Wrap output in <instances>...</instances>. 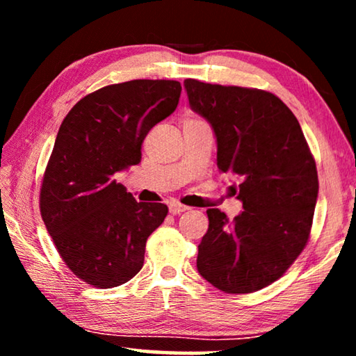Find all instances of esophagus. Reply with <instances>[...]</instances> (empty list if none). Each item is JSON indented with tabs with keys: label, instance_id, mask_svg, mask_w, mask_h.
I'll use <instances>...</instances> for the list:
<instances>
[{
	"label": "esophagus",
	"instance_id": "34e87169",
	"mask_svg": "<svg viewBox=\"0 0 356 356\" xmlns=\"http://www.w3.org/2000/svg\"><path fill=\"white\" fill-rule=\"evenodd\" d=\"M185 210H188V207L184 206V204H179V202L170 204V213H172V215H179V213L185 212Z\"/></svg>",
	"mask_w": 356,
	"mask_h": 356
}]
</instances>
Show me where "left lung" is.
Masks as SVG:
<instances>
[{
  "mask_svg": "<svg viewBox=\"0 0 356 356\" xmlns=\"http://www.w3.org/2000/svg\"><path fill=\"white\" fill-rule=\"evenodd\" d=\"M191 110L212 125L216 165L238 180L243 212L209 209L197 272L227 293L281 278L308 243L317 202L316 161L293 113L261 89L184 81Z\"/></svg>",
  "mask_w": 356,
  "mask_h": 356,
  "instance_id": "left-lung-1",
  "label": "left lung"
}]
</instances>
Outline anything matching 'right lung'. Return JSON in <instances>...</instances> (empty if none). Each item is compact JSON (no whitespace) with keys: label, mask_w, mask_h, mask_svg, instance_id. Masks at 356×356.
Returning <instances> with one entry per match:
<instances>
[{"label":"right lung","mask_w":356,"mask_h":356,"mask_svg":"<svg viewBox=\"0 0 356 356\" xmlns=\"http://www.w3.org/2000/svg\"><path fill=\"white\" fill-rule=\"evenodd\" d=\"M174 80H131L88 94L59 127L40 188V213L59 256L86 284L111 289L144 264L147 237L168 215L136 202L116 174L141 161L149 130L177 108Z\"/></svg>","instance_id":"obj_1"}]
</instances>
